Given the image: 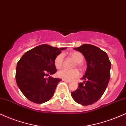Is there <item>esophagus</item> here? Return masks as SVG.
Returning a JSON list of instances; mask_svg holds the SVG:
<instances>
[{
	"label": "esophagus",
	"instance_id": "obj_1",
	"mask_svg": "<svg viewBox=\"0 0 126 126\" xmlns=\"http://www.w3.org/2000/svg\"><path fill=\"white\" fill-rule=\"evenodd\" d=\"M62 80H63V81H66V82H67V83L70 82V81H69V80H65V79H62Z\"/></svg>",
	"mask_w": 126,
	"mask_h": 126
}]
</instances>
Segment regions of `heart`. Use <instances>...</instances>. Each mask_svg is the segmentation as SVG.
<instances>
[{
	"instance_id": "b5f03b06",
	"label": "heart",
	"mask_w": 126,
	"mask_h": 126,
	"mask_svg": "<svg viewBox=\"0 0 126 126\" xmlns=\"http://www.w3.org/2000/svg\"><path fill=\"white\" fill-rule=\"evenodd\" d=\"M70 55L75 62H76V65L78 67H81V63L83 60V56L81 53L79 51H74L70 53ZM64 54L63 53L59 54L54 59V63L57 69H61L63 64ZM80 76V72L78 69L67 70L62 69L57 73V76L62 78V79L67 80H72L78 78Z\"/></svg>"
}]
</instances>
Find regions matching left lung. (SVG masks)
<instances>
[{
    "label": "left lung",
    "instance_id": "left-lung-1",
    "mask_svg": "<svg viewBox=\"0 0 126 126\" xmlns=\"http://www.w3.org/2000/svg\"><path fill=\"white\" fill-rule=\"evenodd\" d=\"M83 54L87 62V69L79 83L78 88L71 94L76 102L83 106L94 103L103 94L110 78L111 62L107 53L97 47L84 44L74 48Z\"/></svg>",
    "mask_w": 126,
    "mask_h": 126
}]
</instances>
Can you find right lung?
<instances>
[{
    "label": "right lung",
    "mask_w": 126,
    "mask_h": 126,
    "mask_svg": "<svg viewBox=\"0 0 126 126\" xmlns=\"http://www.w3.org/2000/svg\"><path fill=\"white\" fill-rule=\"evenodd\" d=\"M66 48L39 45L26 52L17 62L16 83L22 93L30 101L42 104L53 96L62 79L50 76L47 78L45 76L56 72L54 59Z\"/></svg>",
    "instance_id": "add662e5"
}]
</instances>
